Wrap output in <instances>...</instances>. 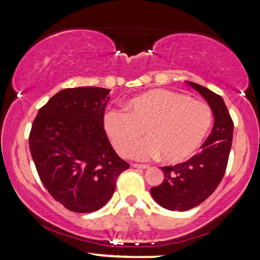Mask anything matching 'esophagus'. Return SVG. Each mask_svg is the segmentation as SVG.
<instances>
[{
  "label": "esophagus",
  "instance_id": "1",
  "mask_svg": "<svg viewBox=\"0 0 260 260\" xmlns=\"http://www.w3.org/2000/svg\"><path fill=\"white\" fill-rule=\"evenodd\" d=\"M132 166L136 169H148L149 168L148 165H142V164H132Z\"/></svg>",
  "mask_w": 260,
  "mask_h": 260
}]
</instances>
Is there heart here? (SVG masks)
<instances>
[{
  "mask_svg": "<svg viewBox=\"0 0 260 260\" xmlns=\"http://www.w3.org/2000/svg\"><path fill=\"white\" fill-rule=\"evenodd\" d=\"M127 112L110 110L104 116V128L116 150L147 160L161 154L168 162L188 159L211 127L213 112L208 104L188 95L156 89L134 96ZM148 136L136 147L142 129Z\"/></svg>",
  "mask_w": 260,
  "mask_h": 260,
  "instance_id": "heart-1",
  "label": "heart"
}]
</instances>
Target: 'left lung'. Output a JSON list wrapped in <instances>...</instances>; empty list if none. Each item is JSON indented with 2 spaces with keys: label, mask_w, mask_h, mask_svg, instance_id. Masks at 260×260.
I'll use <instances>...</instances> for the list:
<instances>
[{
  "label": "left lung",
  "mask_w": 260,
  "mask_h": 260,
  "mask_svg": "<svg viewBox=\"0 0 260 260\" xmlns=\"http://www.w3.org/2000/svg\"><path fill=\"white\" fill-rule=\"evenodd\" d=\"M188 84L211 107L214 126L202 150L186 162L161 168L165 178L150 189L155 202L172 211L189 210L213 194L225 175L234 133V122L222 98L205 86Z\"/></svg>",
  "instance_id": "1"
}]
</instances>
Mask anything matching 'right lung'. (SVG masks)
Segmentation results:
<instances>
[{
	"label": "right lung",
	"instance_id": "right-lung-1",
	"mask_svg": "<svg viewBox=\"0 0 260 260\" xmlns=\"http://www.w3.org/2000/svg\"><path fill=\"white\" fill-rule=\"evenodd\" d=\"M110 89L79 86L58 91L39 110L29 148L52 198L74 213H92L110 201L129 164L113 150L104 129Z\"/></svg>",
	"mask_w": 260,
	"mask_h": 260
}]
</instances>
